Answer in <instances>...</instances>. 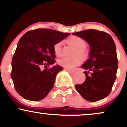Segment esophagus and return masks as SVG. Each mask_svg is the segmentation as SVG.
Returning a JSON list of instances; mask_svg holds the SVG:
<instances>
[{"instance_id":"1","label":"esophagus","mask_w":127,"mask_h":127,"mask_svg":"<svg viewBox=\"0 0 127 127\" xmlns=\"http://www.w3.org/2000/svg\"><path fill=\"white\" fill-rule=\"evenodd\" d=\"M64 70H65L67 71L69 73H73L75 72V70H71V69H69V68H64Z\"/></svg>"}]
</instances>
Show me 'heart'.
Here are the masks:
<instances>
[{
  "label": "heart",
  "instance_id": "heart-1",
  "mask_svg": "<svg viewBox=\"0 0 127 127\" xmlns=\"http://www.w3.org/2000/svg\"><path fill=\"white\" fill-rule=\"evenodd\" d=\"M66 42L68 44L72 45L76 49L75 54V57L80 56L83 59H87V57H88L89 55H90V52H89L88 49L86 46L87 42L85 39L78 36H72L68 37L66 40ZM62 50V42H58L54 45L53 51L56 56L59 57L61 55ZM80 57H75V59H67L63 58V59H60L58 63L60 65L65 67L72 68L77 66V65H79L82 63V58Z\"/></svg>",
  "mask_w": 127,
  "mask_h": 127
}]
</instances>
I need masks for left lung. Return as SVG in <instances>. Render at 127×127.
I'll return each instance as SVG.
<instances>
[{
  "instance_id": "obj_1",
  "label": "left lung",
  "mask_w": 127,
  "mask_h": 127,
  "mask_svg": "<svg viewBox=\"0 0 127 127\" xmlns=\"http://www.w3.org/2000/svg\"><path fill=\"white\" fill-rule=\"evenodd\" d=\"M73 34L85 39L91 47L90 59L82 66L86 70V79L75 85V88L85 100L97 101L110 94L116 80L118 66L116 45L110 34L95 29Z\"/></svg>"
}]
</instances>
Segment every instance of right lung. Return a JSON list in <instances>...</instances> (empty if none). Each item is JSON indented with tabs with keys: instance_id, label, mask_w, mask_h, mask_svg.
I'll list each match as a JSON object with an SVG mask.
<instances>
[{
	"instance_id": "right-lung-1",
	"label": "right lung",
	"mask_w": 127,
	"mask_h": 127,
	"mask_svg": "<svg viewBox=\"0 0 127 127\" xmlns=\"http://www.w3.org/2000/svg\"><path fill=\"white\" fill-rule=\"evenodd\" d=\"M70 33L49 29L26 32L19 40L12 60L11 76L17 93L23 98L37 101L44 98L54 87L60 65L55 62L53 46Z\"/></svg>"
}]
</instances>
